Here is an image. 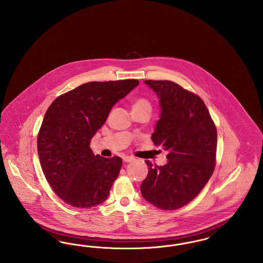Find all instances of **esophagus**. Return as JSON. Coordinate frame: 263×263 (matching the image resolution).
I'll return each instance as SVG.
<instances>
[{
	"instance_id": "1",
	"label": "esophagus",
	"mask_w": 263,
	"mask_h": 263,
	"mask_svg": "<svg viewBox=\"0 0 263 263\" xmlns=\"http://www.w3.org/2000/svg\"><path fill=\"white\" fill-rule=\"evenodd\" d=\"M135 160V158L134 157H131V156H125V157H123V161L125 162V163H130V162H132V161H134Z\"/></svg>"
}]
</instances>
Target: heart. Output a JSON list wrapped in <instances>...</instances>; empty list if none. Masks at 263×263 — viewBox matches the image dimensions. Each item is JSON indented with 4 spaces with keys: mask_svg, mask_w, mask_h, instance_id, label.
I'll use <instances>...</instances> for the list:
<instances>
[{
    "mask_svg": "<svg viewBox=\"0 0 263 263\" xmlns=\"http://www.w3.org/2000/svg\"><path fill=\"white\" fill-rule=\"evenodd\" d=\"M133 109H147L152 110V103L146 98H138L133 104Z\"/></svg>",
    "mask_w": 263,
    "mask_h": 263,
    "instance_id": "1",
    "label": "heart"
}]
</instances>
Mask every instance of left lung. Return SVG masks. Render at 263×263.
Returning a JSON list of instances; mask_svg holds the SVG:
<instances>
[{
	"instance_id": "obj_1",
	"label": "left lung",
	"mask_w": 263,
	"mask_h": 263,
	"mask_svg": "<svg viewBox=\"0 0 263 263\" xmlns=\"http://www.w3.org/2000/svg\"><path fill=\"white\" fill-rule=\"evenodd\" d=\"M160 99L161 116L152 135L168 152L164 165L145 163L143 197L162 210H176L193 200L210 179L216 165L217 129L199 96L172 81H145Z\"/></svg>"
}]
</instances>
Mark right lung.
I'll list each match as a JSON object with an SVG mask.
<instances>
[{
  "label": "right lung",
  "mask_w": 263,
  "mask_h": 263,
  "mask_svg": "<svg viewBox=\"0 0 263 263\" xmlns=\"http://www.w3.org/2000/svg\"><path fill=\"white\" fill-rule=\"evenodd\" d=\"M139 81L89 82L59 96L44 115L37 136L42 172L65 203L90 208L107 198L122 165L120 157L95 156L90 140L113 105Z\"/></svg>",
  "instance_id": "right-lung-1"
}]
</instances>
